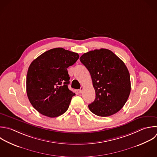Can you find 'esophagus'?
Wrapping results in <instances>:
<instances>
[{"mask_svg":"<svg viewBox=\"0 0 157 157\" xmlns=\"http://www.w3.org/2000/svg\"><path fill=\"white\" fill-rule=\"evenodd\" d=\"M83 89H84V88H83V86H81V88H80V89L79 90V93H83Z\"/></svg>","mask_w":157,"mask_h":157,"instance_id":"obj_1","label":"esophagus"}]
</instances>
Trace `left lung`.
I'll use <instances>...</instances> for the list:
<instances>
[{
	"label": "left lung",
	"mask_w": 157,
	"mask_h": 157,
	"mask_svg": "<svg viewBox=\"0 0 157 157\" xmlns=\"http://www.w3.org/2000/svg\"><path fill=\"white\" fill-rule=\"evenodd\" d=\"M80 60L90 73L96 93L94 101L88 105L90 111L100 117L118 112L131 91L130 75L123 61L104 48L84 53Z\"/></svg>",
	"instance_id": "obj_1"
}]
</instances>
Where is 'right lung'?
Masks as SVG:
<instances>
[{"label": "right lung", "instance_id": "1", "mask_svg": "<svg viewBox=\"0 0 157 157\" xmlns=\"http://www.w3.org/2000/svg\"><path fill=\"white\" fill-rule=\"evenodd\" d=\"M79 58L77 53L63 48L48 50L30 64L26 77L28 99L40 113L51 118L67 111L75 94L69 90L67 68Z\"/></svg>", "mask_w": 157, "mask_h": 157}]
</instances>
